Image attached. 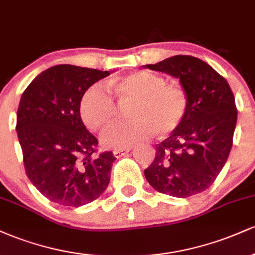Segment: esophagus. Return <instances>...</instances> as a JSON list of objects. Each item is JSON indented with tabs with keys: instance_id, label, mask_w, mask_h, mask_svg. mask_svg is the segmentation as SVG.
Instances as JSON below:
<instances>
[{
	"instance_id": "34e87169",
	"label": "esophagus",
	"mask_w": 255,
	"mask_h": 255,
	"mask_svg": "<svg viewBox=\"0 0 255 255\" xmlns=\"http://www.w3.org/2000/svg\"><path fill=\"white\" fill-rule=\"evenodd\" d=\"M131 150V147H128V148H122V150H114V156H115L116 158H121L126 156V154L128 153Z\"/></svg>"
}]
</instances>
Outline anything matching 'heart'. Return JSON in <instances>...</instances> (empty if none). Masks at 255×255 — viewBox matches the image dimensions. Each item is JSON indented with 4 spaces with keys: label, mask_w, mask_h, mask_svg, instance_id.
Masks as SVG:
<instances>
[{
    "label": "heart",
    "mask_w": 255,
    "mask_h": 255,
    "mask_svg": "<svg viewBox=\"0 0 255 255\" xmlns=\"http://www.w3.org/2000/svg\"><path fill=\"white\" fill-rule=\"evenodd\" d=\"M119 103L130 105L124 125H114L101 134L105 148L122 150L141 142L156 133L168 136L182 125L188 113V95L178 85H166L165 79L147 71H140L110 81ZM118 107L103 85L91 86L80 101V115L92 130H99L114 121Z\"/></svg>",
    "instance_id": "1"
}]
</instances>
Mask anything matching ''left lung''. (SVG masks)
<instances>
[{
	"label": "left lung",
	"mask_w": 255,
	"mask_h": 255,
	"mask_svg": "<svg viewBox=\"0 0 255 255\" xmlns=\"http://www.w3.org/2000/svg\"><path fill=\"white\" fill-rule=\"evenodd\" d=\"M144 67L180 79L189 99L182 125L156 146L146 180L171 197L199 194L215 182L229 157L238 120L233 91L210 64L188 55Z\"/></svg>",
	"instance_id": "8db88e82"
}]
</instances>
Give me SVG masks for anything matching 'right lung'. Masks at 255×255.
<instances>
[{
  "label": "right lung",
  "instance_id": "add662e5",
  "mask_svg": "<svg viewBox=\"0 0 255 255\" xmlns=\"http://www.w3.org/2000/svg\"><path fill=\"white\" fill-rule=\"evenodd\" d=\"M108 71L58 64L37 75L20 98L16 131L27 177L52 203L79 207L101 197L116 158L96 154L97 137L80 116L84 93Z\"/></svg>",
  "mask_w": 255,
  "mask_h": 255
}]
</instances>
